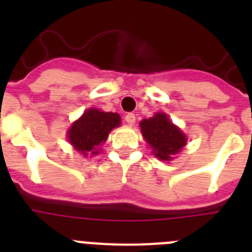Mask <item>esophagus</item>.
I'll return each instance as SVG.
<instances>
[{"mask_svg": "<svg viewBox=\"0 0 252 252\" xmlns=\"http://www.w3.org/2000/svg\"><path fill=\"white\" fill-rule=\"evenodd\" d=\"M125 120H126V122H127L128 125H131V126H132V125L135 124V121H136V117H135V115H133V113H127V115L125 116Z\"/></svg>", "mask_w": 252, "mask_h": 252, "instance_id": "1", "label": "esophagus"}]
</instances>
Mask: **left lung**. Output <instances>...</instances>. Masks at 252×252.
<instances>
[{
  "label": "left lung",
  "mask_w": 252,
  "mask_h": 252,
  "mask_svg": "<svg viewBox=\"0 0 252 252\" xmlns=\"http://www.w3.org/2000/svg\"><path fill=\"white\" fill-rule=\"evenodd\" d=\"M141 133L153 150L162 161H169L186 146L187 136L178 126L170 122L165 113H155L150 119L140 122Z\"/></svg>",
  "instance_id": "1"
}]
</instances>
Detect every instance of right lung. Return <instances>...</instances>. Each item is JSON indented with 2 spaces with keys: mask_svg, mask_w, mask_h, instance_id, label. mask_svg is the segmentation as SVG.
I'll return each instance as SVG.
<instances>
[{
  "mask_svg": "<svg viewBox=\"0 0 252 252\" xmlns=\"http://www.w3.org/2000/svg\"><path fill=\"white\" fill-rule=\"evenodd\" d=\"M120 125L121 117L119 113L90 108L68 130V141L84 157L97 155L99 146L106 142L108 133Z\"/></svg>",
  "mask_w": 252,
  "mask_h": 252,
  "instance_id": "obj_1",
  "label": "right lung"
}]
</instances>
